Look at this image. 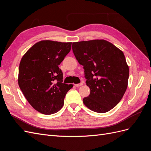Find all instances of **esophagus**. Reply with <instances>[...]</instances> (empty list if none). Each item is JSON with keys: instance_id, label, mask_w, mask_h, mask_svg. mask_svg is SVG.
Instances as JSON below:
<instances>
[{"instance_id": "34e87169", "label": "esophagus", "mask_w": 151, "mask_h": 151, "mask_svg": "<svg viewBox=\"0 0 151 151\" xmlns=\"http://www.w3.org/2000/svg\"><path fill=\"white\" fill-rule=\"evenodd\" d=\"M83 83H81L80 84H75V86H76V87H80V86H83Z\"/></svg>"}]
</instances>
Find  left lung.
<instances>
[{"label":"left lung","mask_w":151,"mask_h":151,"mask_svg":"<svg viewBox=\"0 0 151 151\" xmlns=\"http://www.w3.org/2000/svg\"><path fill=\"white\" fill-rule=\"evenodd\" d=\"M72 50L83 65L90 94L83 103L91 110L106 113L118 104L128 86L129 68L123 52L104 40L74 42Z\"/></svg>","instance_id":"obj_1"}]
</instances>
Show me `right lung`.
I'll list each match as a JSON object with an SVG mask.
<instances>
[{
	"mask_svg": "<svg viewBox=\"0 0 151 151\" xmlns=\"http://www.w3.org/2000/svg\"><path fill=\"white\" fill-rule=\"evenodd\" d=\"M71 42L42 40L22 56L19 66L18 84L27 101L36 111L51 115L63 107L72 84L62 83L58 65L69 53Z\"/></svg>",
	"mask_w": 151,
	"mask_h": 151,
	"instance_id": "1",
	"label": "right lung"
}]
</instances>
